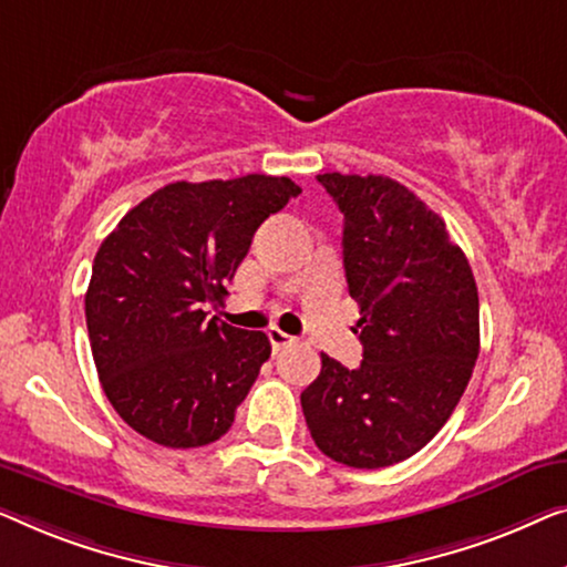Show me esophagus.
I'll list each match as a JSON object with an SVG mask.
<instances>
[{"label": "esophagus", "instance_id": "esophagus-1", "mask_svg": "<svg viewBox=\"0 0 567 567\" xmlns=\"http://www.w3.org/2000/svg\"><path fill=\"white\" fill-rule=\"evenodd\" d=\"M267 337H269V344H272V349L275 352H280V349H285V347H290L292 341H295V337H290V333H285V331H280L277 329V326H272V329L267 331Z\"/></svg>", "mask_w": 567, "mask_h": 567}]
</instances>
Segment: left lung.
I'll return each instance as SVG.
<instances>
[{"label":"left lung","instance_id":"8db88e82","mask_svg":"<svg viewBox=\"0 0 567 567\" xmlns=\"http://www.w3.org/2000/svg\"><path fill=\"white\" fill-rule=\"evenodd\" d=\"M344 213V272L360 306V367L321 354L300 393L318 450L374 470L409 460L452 416L481 352V302L444 220L382 174H318Z\"/></svg>","mask_w":567,"mask_h":567}]
</instances>
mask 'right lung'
Here are the masks:
<instances>
[{"mask_svg":"<svg viewBox=\"0 0 567 567\" xmlns=\"http://www.w3.org/2000/svg\"><path fill=\"white\" fill-rule=\"evenodd\" d=\"M287 177L174 182L123 215L86 287L92 357L107 401L146 440L189 450L220 440L272 354L267 333L207 318Z\"/></svg>","mask_w":567,"mask_h":567,"instance_id":"right-lung-1","label":"right lung"}]
</instances>
